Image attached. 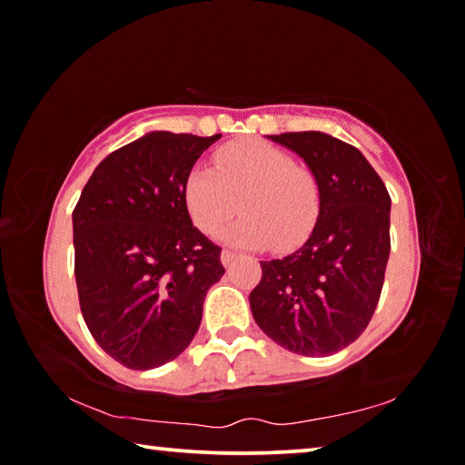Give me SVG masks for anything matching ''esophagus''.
I'll return each mask as SVG.
<instances>
[{"label":"esophagus","instance_id":"obj_1","mask_svg":"<svg viewBox=\"0 0 465 465\" xmlns=\"http://www.w3.org/2000/svg\"><path fill=\"white\" fill-rule=\"evenodd\" d=\"M235 258V252H232V250H223L222 252V262H223V266H227L230 264L232 261Z\"/></svg>","mask_w":465,"mask_h":465}]
</instances>
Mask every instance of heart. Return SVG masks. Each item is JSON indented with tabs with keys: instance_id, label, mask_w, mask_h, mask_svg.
Instances as JSON below:
<instances>
[{
	"instance_id": "heart-1",
	"label": "heart",
	"mask_w": 465,
	"mask_h": 465,
	"mask_svg": "<svg viewBox=\"0 0 465 465\" xmlns=\"http://www.w3.org/2000/svg\"><path fill=\"white\" fill-rule=\"evenodd\" d=\"M183 196L193 223L204 235L222 230L240 201L242 217L222 238L243 248H295L312 233L322 207L316 172L285 149L258 139L219 149L213 170L188 172Z\"/></svg>"
}]
</instances>
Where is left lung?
<instances>
[{"label": "left lung", "mask_w": 465, "mask_h": 465, "mask_svg": "<svg viewBox=\"0 0 465 465\" xmlns=\"http://www.w3.org/2000/svg\"><path fill=\"white\" fill-rule=\"evenodd\" d=\"M271 139L316 172L322 207L302 248L261 262L252 316L282 349L326 357L355 342L373 318L390 258L391 199L363 153L341 139L320 131Z\"/></svg>", "instance_id": "obj_1"}]
</instances>
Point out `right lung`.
<instances>
[{
    "label": "right lung",
    "mask_w": 465,
    "mask_h": 465,
    "mask_svg": "<svg viewBox=\"0 0 465 465\" xmlns=\"http://www.w3.org/2000/svg\"><path fill=\"white\" fill-rule=\"evenodd\" d=\"M219 137L149 133L98 163L74 209L82 316L100 349L129 369L176 359L225 272L222 248L193 225L183 196Z\"/></svg>",
    "instance_id": "obj_1"
}]
</instances>
